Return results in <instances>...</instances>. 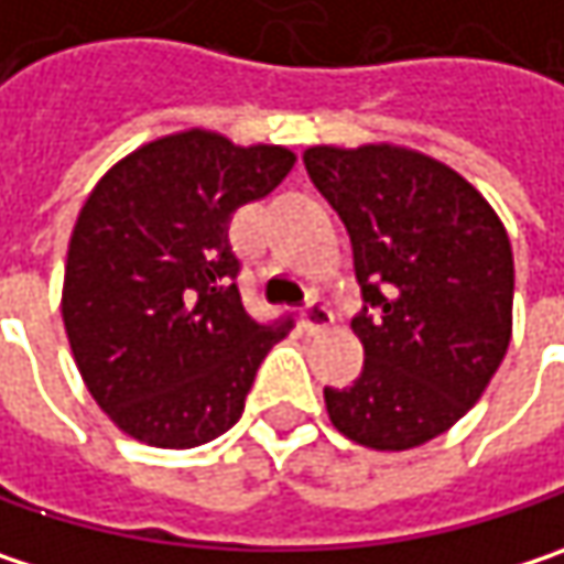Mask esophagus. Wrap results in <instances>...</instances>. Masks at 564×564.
Returning a JSON list of instances; mask_svg holds the SVG:
<instances>
[{"mask_svg":"<svg viewBox=\"0 0 564 564\" xmlns=\"http://www.w3.org/2000/svg\"><path fill=\"white\" fill-rule=\"evenodd\" d=\"M300 323H303V329L310 335H319V333H329L335 323L333 310L326 306V303H319V300H313L303 313H300Z\"/></svg>","mask_w":564,"mask_h":564,"instance_id":"esophagus-1","label":"esophagus"}]
</instances>
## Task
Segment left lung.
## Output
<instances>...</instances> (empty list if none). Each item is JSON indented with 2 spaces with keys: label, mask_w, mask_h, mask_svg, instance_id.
Returning a JSON list of instances; mask_svg holds the SVG:
<instances>
[{
  "label": "left lung",
  "mask_w": 564,
  "mask_h": 564,
  "mask_svg": "<svg viewBox=\"0 0 564 564\" xmlns=\"http://www.w3.org/2000/svg\"><path fill=\"white\" fill-rule=\"evenodd\" d=\"M303 164L351 235L365 368L326 387L341 435L406 452L448 433L490 384L513 335V251L485 196L423 151L313 144Z\"/></svg>",
  "instance_id": "obj_1"
}]
</instances>
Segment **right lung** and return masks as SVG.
I'll use <instances>...</instances> for the list:
<instances>
[{
  "label": "right lung",
  "mask_w": 564,
  "mask_h": 564,
  "mask_svg": "<svg viewBox=\"0 0 564 564\" xmlns=\"http://www.w3.org/2000/svg\"><path fill=\"white\" fill-rule=\"evenodd\" d=\"M293 164L283 144L186 129L134 148L86 196L61 313L83 384L126 435L196 448L238 423L290 319L248 316L229 219Z\"/></svg>",
  "instance_id": "1"
}]
</instances>
